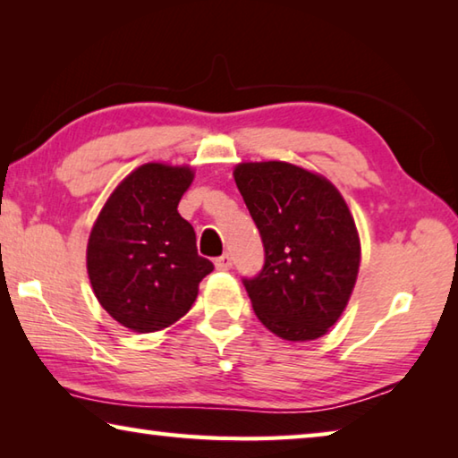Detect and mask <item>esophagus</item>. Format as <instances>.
<instances>
[{
  "instance_id": "obj_1",
  "label": "esophagus",
  "mask_w": 458,
  "mask_h": 458,
  "mask_svg": "<svg viewBox=\"0 0 458 458\" xmlns=\"http://www.w3.org/2000/svg\"><path fill=\"white\" fill-rule=\"evenodd\" d=\"M214 265L218 270H230L232 268V257H230V254H222V257L214 260Z\"/></svg>"
}]
</instances>
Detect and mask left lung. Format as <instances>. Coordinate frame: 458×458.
Returning a JSON list of instances; mask_svg holds the SVG:
<instances>
[{
	"mask_svg": "<svg viewBox=\"0 0 458 458\" xmlns=\"http://www.w3.org/2000/svg\"><path fill=\"white\" fill-rule=\"evenodd\" d=\"M234 180L265 246L242 278L260 323L286 341L325 335L344 313L360 270V236L335 185L286 161L240 164Z\"/></svg>",
	"mask_w": 458,
	"mask_h": 458,
	"instance_id": "1",
	"label": "left lung"
}]
</instances>
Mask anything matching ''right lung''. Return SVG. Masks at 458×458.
I'll return each mask as SVG.
<instances>
[{
  "instance_id": "obj_1",
  "label": "right lung",
  "mask_w": 458,
  "mask_h": 458,
  "mask_svg": "<svg viewBox=\"0 0 458 458\" xmlns=\"http://www.w3.org/2000/svg\"><path fill=\"white\" fill-rule=\"evenodd\" d=\"M191 167L145 164L106 199L87 246L98 303L123 327L165 329L190 311L214 265L199 257L196 232L177 212Z\"/></svg>"
}]
</instances>
